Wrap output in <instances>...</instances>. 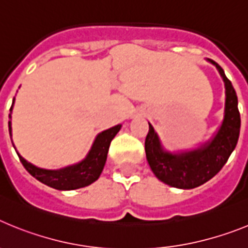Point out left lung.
<instances>
[{"mask_svg": "<svg viewBox=\"0 0 248 248\" xmlns=\"http://www.w3.org/2000/svg\"><path fill=\"white\" fill-rule=\"evenodd\" d=\"M209 62L217 68L222 77L226 94L222 124L212 139L198 149L170 153L164 150L159 137L149 123L145 153L151 171L160 181L177 189H194L212 179L226 164L240 135L241 118L235 89L222 68L211 59Z\"/></svg>", "mask_w": 248, "mask_h": 248, "instance_id": "1", "label": "left lung"}]
</instances>
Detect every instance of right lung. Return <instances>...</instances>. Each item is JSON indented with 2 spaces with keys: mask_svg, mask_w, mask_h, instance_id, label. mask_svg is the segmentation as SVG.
Masks as SVG:
<instances>
[{
  "mask_svg": "<svg viewBox=\"0 0 248 248\" xmlns=\"http://www.w3.org/2000/svg\"><path fill=\"white\" fill-rule=\"evenodd\" d=\"M13 103H15V98H13L12 107ZM12 107L10 109L11 111H12ZM120 128H122V125L118 124L113 128L99 133L84 160H82L78 164H74V165L59 169V170H47V169L37 168V166L28 163L27 160L23 159L18 153H17V155H18L22 165L25 166L26 170L45 185L50 186V187L57 190L80 189V187L91 185L92 183L98 180V177L100 176L103 171L105 161H107L110 141L117 135ZM8 129H10V135H12V133H11V130H12L11 120L8 122Z\"/></svg>",
  "mask_w": 248,
  "mask_h": 248,
  "instance_id": "1",
  "label": "right lung"
}]
</instances>
